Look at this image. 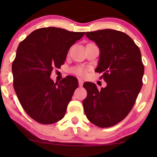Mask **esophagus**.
I'll list each match as a JSON object with an SVG mask.
<instances>
[{
  "label": "esophagus",
  "mask_w": 157,
  "mask_h": 157,
  "mask_svg": "<svg viewBox=\"0 0 157 157\" xmlns=\"http://www.w3.org/2000/svg\"><path fill=\"white\" fill-rule=\"evenodd\" d=\"M83 81L81 80V79H78V85L79 86H83Z\"/></svg>",
  "instance_id": "esophagus-1"
}]
</instances>
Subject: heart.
<instances>
[{
    "label": "heart",
    "mask_w": 157,
    "mask_h": 157,
    "mask_svg": "<svg viewBox=\"0 0 157 157\" xmlns=\"http://www.w3.org/2000/svg\"><path fill=\"white\" fill-rule=\"evenodd\" d=\"M75 73H76V74H77L78 75H79V76H84L85 74H86L85 70L82 68H76V69L75 70Z\"/></svg>",
    "instance_id": "1"
}]
</instances>
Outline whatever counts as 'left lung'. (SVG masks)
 <instances>
[{"instance_id":"8db88e82","label":"left lung","mask_w":157,"mask_h":157,"mask_svg":"<svg viewBox=\"0 0 157 157\" xmlns=\"http://www.w3.org/2000/svg\"><path fill=\"white\" fill-rule=\"evenodd\" d=\"M86 36L99 48L95 71L103 73L107 85L98 89L85 82L87 96L83 106L87 119L101 128L121 121L134 106L142 86L144 67L141 51L127 34L112 29L87 32Z\"/></svg>"}]
</instances>
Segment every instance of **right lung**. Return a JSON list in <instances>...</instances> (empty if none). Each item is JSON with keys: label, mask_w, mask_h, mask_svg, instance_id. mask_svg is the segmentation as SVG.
Wrapping results in <instances>:
<instances>
[{"label": "right lung", "mask_w": 157, "mask_h": 157, "mask_svg": "<svg viewBox=\"0 0 157 157\" xmlns=\"http://www.w3.org/2000/svg\"><path fill=\"white\" fill-rule=\"evenodd\" d=\"M84 33L42 28L19 44L12 64L14 90L24 111L38 123L51 124L65 116L78 80L69 76L54 83L50 76L53 68H61L70 47Z\"/></svg>", "instance_id": "obj_1"}]
</instances>
